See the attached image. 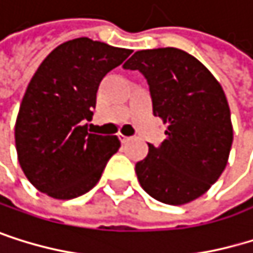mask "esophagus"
<instances>
[{"mask_svg":"<svg viewBox=\"0 0 253 253\" xmlns=\"http://www.w3.org/2000/svg\"><path fill=\"white\" fill-rule=\"evenodd\" d=\"M118 137H119V140L122 142V143H125V142H128L131 137H128V135H124V134H118Z\"/></svg>","mask_w":253,"mask_h":253,"instance_id":"obj_1","label":"esophagus"}]
</instances>
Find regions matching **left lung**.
I'll return each instance as SVG.
<instances>
[{
  "label": "left lung",
  "instance_id": "left-lung-1",
  "mask_svg": "<svg viewBox=\"0 0 253 253\" xmlns=\"http://www.w3.org/2000/svg\"><path fill=\"white\" fill-rule=\"evenodd\" d=\"M124 68L146 78L154 116L169 125L166 140L149 143L148 155L135 164L138 182L163 204L198 199L225 170L232 145L222 85L198 58L178 48L137 51Z\"/></svg>",
  "mask_w": 253,
  "mask_h": 253
}]
</instances>
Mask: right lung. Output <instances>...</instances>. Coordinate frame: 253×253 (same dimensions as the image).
Here are the masks:
<instances>
[{
    "label": "right lung",
    "instance_id": "right-lung-1",
    "mask_svg": "<svg viewBox=\"0 0 253 253\" xmlns=\"http://www.w3.org/2000/svg\"><path fill=\"white\" fill-rule=\"evenodd\" d=\"M131 49L89 37L58 45L33 75L15 126L18 160L28 181L55 199L78 198L96 185L121 142L87 131L102 78Z\"/></svg>",
    "mask_w": 253,
    "mask_h": 253
}]
</instances>
